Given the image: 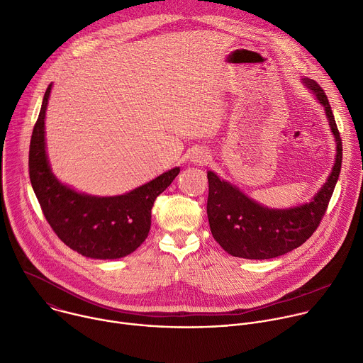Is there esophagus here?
<instances>
[{
    "instance_id": "esophagus-1",
    "label": "esophagus",
    "mask_w": 363,
    "mask_h": 363,
    "mask_svg": "<svg viewBox=\"0 0 363 363\" xmlns=\"http://www.w3.org/2000/svg\"><path fill=\"white\" fill-rule=\"evenodd\" d=\"M191 162L195 165H206L210 162V155L202 149H195L191 153Z\"/></svg>"
}]
</instances>
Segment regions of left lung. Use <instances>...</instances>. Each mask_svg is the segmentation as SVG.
<instances>
[{
  "mask_svg": "<svg viewBox=\"0 0 363 363\" xmlns=\"http://www.w3.org/2000/svg\"><path fill=\"white\" fill-rule=\"evenodd\" d=\"M301 83L312 91L325 109L330 132L336 142V157L332 171L308 202L290 208L269 206L247 196L238 186L208 171L210 228L216 241L231 255L248 260H267L300 247L312 237L323 218L342 167V139L323 89L312 79Z\"/></svg>",
  "mask_w": 363,
  "mask_h": 363,
  "instance_id": "left-lung-1",
  "label": "left lung"
}]
</instances>
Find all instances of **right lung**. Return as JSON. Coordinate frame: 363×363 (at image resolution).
<instances>
[{
    "instance_id": "add662e5",
    "label": "right lung",
    "mask_w": 363,
    "mask_h": 363,
    "mask_svg": "<svg viewBox=\"0 0 363 363\" xmlns=\"http://www.w3.org/2000/svg\"><path fill=\"white\" fill-rule=\"evenodd\" d=\"M48 84L30 142V181L43 214L57 237L79 254L96 260H116L133 252L147 237L155 199L179 174L172 168L126 194L99 196L79 192L51 171L45 150Z\"/></svg>"
}]
</instances>
